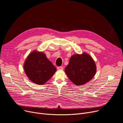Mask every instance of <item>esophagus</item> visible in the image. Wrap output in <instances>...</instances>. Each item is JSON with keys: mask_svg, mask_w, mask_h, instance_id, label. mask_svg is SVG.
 <instances>
[{"mask_svg": "<svg viewBox=\"0 0 123 123\" xmlns=\"http://www.w3.org/2000/svg\"><path fill=\"white\" fill-rule=\"evenodd\" d=\"M57 69L58 70H63V67H62V66H58V67H57Z\"/></svg>", "mask_w": 123, "mask_h": 123, "instance_id": "obj_1", "label": "esophagus"}]
</instances>
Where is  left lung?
I'll use <instances>...</instances> for the list:
<instances>
[{"mask_svg":"<svg viewBox=\"0 0 123 123\" xmlns=\"http://www.w3.org/2000/svg\"><path fill=\"white\" fill-rule=\"evenodd\" d=\"M96 68L92 57L84 53L73 55L65 69L69 79L74 84L80 86L92 80L96 73Z\"/></svg>","mask_w":123,"mask_h":123,"instance_id":"left-lung-1","label":"left lung"}]
</instances>
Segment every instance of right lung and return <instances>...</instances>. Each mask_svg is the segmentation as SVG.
Wrapping results in <instances>:
<instances>
[{
    "label": "right lung",
    "instance_id": "add662e5",
    "mask_svg": "<svg viewBox=\"0 0 123 123\" xmlns=\"http://www.w3.org/2000/svg\"><path fill=\"white\" fill-rule=\"evenodd\" d=\"M24 70L29 79L37 85H43L49 80L56 68L43 52L34 51L24 63Z\"/></svg>",
    "mask_w": 123,
    "mask_h": 123
}]
</instances>
